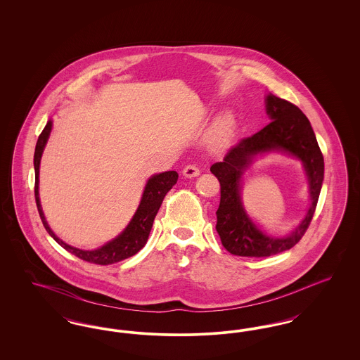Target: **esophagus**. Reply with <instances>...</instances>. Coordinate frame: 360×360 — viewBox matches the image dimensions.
<instances>
[{
	"instance_id": "1",
	"label": "esophagus",
	"mask_w": 360,
	"mask_h": 360,
	"mask_svg": "<svg viewBox=\"0 0 360 360\" xmlns=\"http://www.w3.org/2000/svg\"><path fill=\"white\" fill-rule=\"evenodd\" d=\"M184 176H186V178H194V176H198L200 175V169L197 167V166H194V165H188L186 166L185 169H184Z\"/></svg>"
}]
</instances>
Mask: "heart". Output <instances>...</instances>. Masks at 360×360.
Wrapping results in <instances>:
<instances>
[{"label":"heart","mask_w":360,"mask_h":360,"mask_svg":"<svg viewBox=\"0 0 360 360\" xmlns=\"http://www.w3.org/2000/svg\"><path fill=\"white\" fill-rule=\"evenodd\" d=\"M236 135V119L231 112L221 113L207 134V146L212 151L220 153L226 150Z\"/></svg>","instance_id":"obj_1"}]
</instances>
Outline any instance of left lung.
I'll use <instances>...</instances> for the list:
<instances>
[{"label": "left lung", "mask_w": 360, "mask_h": 360, "mask_svg": "<svg viewBox=\"0 0 360 360\" xmlns=\"http://www.w3.org/2000/svg\"><path fill=\"white\" fill-rule=\"evenodd\" d=\"M271 122L254 136L243 139L212 165L210 172L220 182L221 198L216 212V231L225 250L239 257H271L294 247L308 229L324 181V158L308 117L292 103L269 93L264 98ZM289 154L298 158L309 179V203L306 217L289 234H266L246 213L240 201L242 175L259 155Z\"/></svg>", "instance_id": "1"}]
</instances>
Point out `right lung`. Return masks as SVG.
I'll return each instance as SVG.
<instances>
[{"label":"right lung","instance_id":"add662e5","mask_svg":"<svg viewBox=\"0 0 360 360\" xmlns=\"http://www.w3.org/2000/svg\"><path fill=\"white\" fill-rule=\"evenodd\" d=\"M51 129L52 120H49L43 132L37 139L34 155V198H36V205H37L40 219L43 221L46 231L50 233L52 239L55 240L58 244H60L65 250H68L72 255L86 260V262H90V263L106 266V264H112V263L124 260L127 257H134L146 245L147 239L150 236V232H151V228H153L155 216L163 202L165 195L176 184L178 172H160V174H154L148 178L146 188L141 194L140 204L137 206L134 217L131 219V221L124 228V231L119 236H116L115 239L108 241L106 244H103L100 248H96V250H81V248L72 247L68 243H65L63 240L59 239L53 233V231L46 220V216L43 213L41 204H40V197H39L40 160H41L43 151L46 148V144L49 141Z\"/></svg>","mask_w":360,"mask_h":360}]
</instances>
